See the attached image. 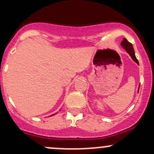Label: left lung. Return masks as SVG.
<instances>
[{
  "label": "left lung",
  "mask_w": 154,
  "mask_h": 154,
  "mask_svg": "<svg viewBox=\"0 0 154 154\" xmlns=\"http://www.w3.org/2000/svg\"><path fill=\"white\" fill-rule=\"evenodd\" d=\"M121 45H122V47H123L124 49L127 51V53L130 55V57H132V60H134L137 65H139L137 59L136 58L135 54H134V49H133L132 44H131V43H129L126 38H124L123 41H122V42L121 43ZM139 88H140V86H139ZM139 88H138V91H139Z\"/></svg>",
  "instance_id": "8db88e82"
}]
</instances>
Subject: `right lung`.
I'll return each mask as SVG.
<instances>
[{
  "instance_id": "1",
  "label": "right lung",
  "mask_w": 154,
  "mask_h": 154,
  "mask_svg": "<svg viewBox=\"0 0 154 154\" xmlns=\"http://www.w3.org/2000/svg\"><path fill=\"white\" fill-rule=\"evenodd\" d=\"M54 114H53V115H51V116H54Z\"/></svg>"
}]
</instances>
